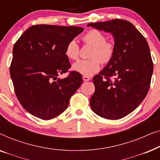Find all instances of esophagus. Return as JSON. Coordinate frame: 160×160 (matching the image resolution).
Returning a JSON list of instances; mask_svg holds the SVG:
<instances>
[{
  "mask_svg": "<svg viewBox=\"0 0 160 160\" xmlns=\"http://www.w3.org/2000/svg\"><path fill=\"white\" fill-rule=\"evenodd\" d=\"M83 80L84 81V82H87V81H89L90 80V77H89V76H83Z\"/></svg>",
  "mask_w": 160,
  "mask_h": 160,
  "instance_id": "34e87169",
  "label": "esophagus"
}]
</instances>
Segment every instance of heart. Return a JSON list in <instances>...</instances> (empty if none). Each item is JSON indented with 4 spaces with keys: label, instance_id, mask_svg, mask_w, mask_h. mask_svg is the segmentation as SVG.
I'll return each mask as SVG.
<instances>
[{
    "label": "heart",
    "instance_id": "b5f03b06",
    "mask_svg": "<svg viewBox=\"0 0 160 160\" xmlns=\"http://www.w3.org/2000/svg\"><path fill=\"white\" fill-rule=\"evenodd\" d=\"M83 41L87 44L93 47L91 54V58L93 59L78 60L72 65V69L84 76H90L100 70L101 65L100 61L107 63L111 60L114 53V44L112 42L106 41V36L97 30H92L87 32L83 36ZM65 53L69 59H78L79 55V47L75 39L68 43ZM96 57L99 58L101 60Z\"/></svg>",
    "mask_w": 160,
    "mask_h": 160
}]
</instances>
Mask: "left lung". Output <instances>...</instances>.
<instances>
[{
    "mask_svg": "<svg viewBox=\"0 0 160 160\" xmlns=\"http://www.w3.org/2000/svg\"><path fill=\"white\" fill-rule=\"evenodd\" d=\"M89 26L111 33L114 38L112 58L93 77L95 90L90 98L91 108L105 119H121L132 112L147 95L154 69L149 47L127 20L116 19Z\"/></svg>",
    "mask_w": 160,
    "mask_h": 160,
    "instance_id": "1",
    "label": "left lung"
}]
</instances>
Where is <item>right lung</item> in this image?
Wrapping results in <instances>:
<instances>
[{"mask_svg":"<svg viewBox=\"0 0 160 160\" xmlns=\"http://www.w3.org/2000/svg\"><path fill=\"white\" fill-rule=\"evenodd\" d=\"M84 28L76 26L32 25L15 43L10 75L17 99L28 113L43 120L66 110L70 98L82 84V76L72 71L65 55L70 41Z\"/></svg>","mask_w":160,"mask_h":160,"instance_id":"right-lung-1","label":"right lung"}]
</instances>
